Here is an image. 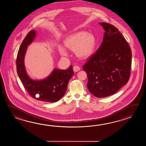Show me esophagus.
Here are the masks:
<instances>
[{
  "mask_svg": "<svg viewBox=\"0 0 146 146\" xmlns=\"http://www.w3.org/2000/svg\"><path fill=\"white\" fill-rule=\"evenodd\" d=\"M73 69L74 72H78L80 70V68L78 66H74L73 67Z\"/></svg>",
  "mask_w": 146,
  "mask_h": 146,
  "instance_id": "34e87169",
  "label": "esophagus"
}]
</instances>
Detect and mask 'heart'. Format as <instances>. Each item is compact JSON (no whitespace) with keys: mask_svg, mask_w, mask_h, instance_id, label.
<instances>
[{"mask_svg":"<svg viewBox=\"0 0 146 146\" xmlns=\"http://www.w3.org/2000/svg\"><path fill=\"white\" fill-rule=\"evenodd\" d=\"M64 45L69 50H74V54L80 59H86L91 56L96 46V40L91 33L79 31L70 35L64 40ZM61 56H68L67 50L62 45L58 46Z\"/></svg>","mask_w":146,"mask_h":146,"instance_id":"heart-1","label":"heart"}]
</instances>
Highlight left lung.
<instances>
[{
  "label": "left lung",
  "instance_id": "8db88e82",
  "mask_svg": "<svg viewBox=\"0 0 146 146\" xmlns=\"http://www.w3.org/2000/svg\"><path fill=\"white\" fill-rule=\"evenodd\" d=\"M99 24L105 31L102 43L84 65L83 70L87 72L90 93L105 98L115 94L129 80L131 51L117 28L106 22Z\"/></svg>",
  "mask_w": 146,
  "mask_h": 146
}]
</instances>
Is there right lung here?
I'll use <instances>...</instances> for the list:
<instances>
[{
    "mask_svg": "<svg viewBox=\"0 0 146 146\" xmlns=\"http://www.w3.org/2000/svg\"><path fill=\"white\" fill-rule=\"evenodd\" d=\"M36 31H30L19 48L16 66L20 79L28 93L37 100L45 102H56L65 94L69 81L74 75L72 66L66 70L55 68L47 77L42 80H33L28 76L25 66V56L28 45L34 40Z\"/></svg>",
    "mask_w": 146,
    "mask_h": 146,
    "instance_id": "add662e5",
    "label": "right lung"
}]
</instances>
